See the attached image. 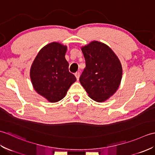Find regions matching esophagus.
<instances>
[{
  "label": "esophagus",
  "instance_id": "obj_1",
  "mask_svg": "<svg viewBox=\"0 0 155 155\" xmlns=\"http://www.w3.org/2000/svg\"><path fill=\"white\" fill-rule=\"evenodd\" d=\"M76 78H77V80L78 81V79H79V77H80V72H77L76 73L74 74Z\"/></svg>",
  "mask_w": 155,
  "mask_h": 155
}]
</instances>
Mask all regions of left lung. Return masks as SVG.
<instances>
[{
    "instance_id": "1",
    "label": "left lung",
    "mask_w": 155,
    "mask_h": 155,
    "mask_svg": "<svg viewBox=\"0 0 155 155\" xmlns=\"http://www.w3.org/2000/svg\"><path fill=\"white\" fill-rule=\"evenodd\" d=\"M86 67L79 81L92 99L101 103L113 95L119 87L123 68L117 56L103 42L92 41L81 48Z\"/></svg>"
}]
</instances>
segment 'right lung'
<instances>
[{
  "label": "right lung",
  "instance_id": "right-lung-1",
  "mask_svg": "<svg viewBox=\"0 0 155 155\" xmlns=\"http://www.w3.org/2000/svg\"><path fill=\"white\" fill-rule=\"evenodd\" d=\"M67 46L49 43L39 51L32 62L30 77L35 90L51 103L62 99L68 88L77 81L68 71L65 58Z\"/></svg>",
  "mask_w": 155,
  "mask_h": 155
}]
</instances>
